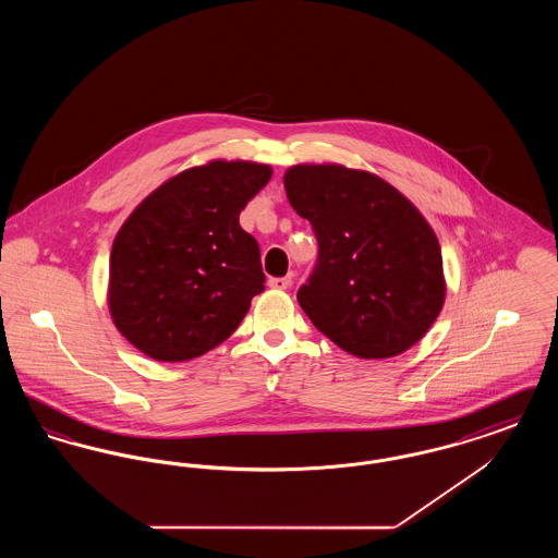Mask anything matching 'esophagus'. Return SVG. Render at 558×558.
Returning <instances> with one entry per match:
<instances>
[{"label": "esophagus", "mask_w": 558, "mask_h": 558, "mask_svg": "<svg viewBox=\"0 0 558 558\" xmlns=\"http://www.w3.org/2000/svg\"><path fill=\"white\" fill-rule=\"evenodd\" d=\"M292 284V276H284V278H269V287L276 291H287Z\"/></svg>", "instance_id": "34e87169"}]
</instances>
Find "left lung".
<instances>
[{"label": "left lung", "instance_id": "8db88e82", "mask_svg": "<svg viewBox=\"0 0 558 558\" xmlns=\"http://www.w3.org/2000/svg\"><path fill=\"white\" fill-rule=\"evenodd\" d=\"M292 209L318 239V264L296 301L322 335L362 360L416 345L446 301L441 246L399 190L343 165H292Z\"/></svg>", "mask_w": 558, "mask_h": 558}]
</instances>
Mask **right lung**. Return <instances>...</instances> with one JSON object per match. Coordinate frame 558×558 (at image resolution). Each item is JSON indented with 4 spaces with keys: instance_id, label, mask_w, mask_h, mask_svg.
Here are the masks:
<instances>
[{
    "instance_id": "obj_1",
    "label": "right lung",
    "mask_w": 558,
    "mask_h": 558,
    "mask_svg": "<svg viewBox=\"0 0 558 558\" xmlns=\"http://www.w3.org/2000/svg\"><path fill=\"white\" fill-rule=\"evenodd\" d=\"M271 167L209 160L173 175L125 219L110 251L117 330L157 362H187L223 343L264 291L259 244L240 211Z\"/></svg>"
}]
</instances>
